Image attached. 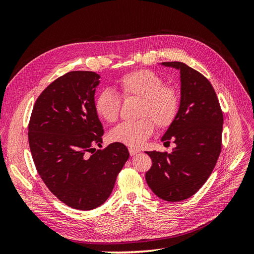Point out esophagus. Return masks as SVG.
I'll return each instance as SVG.
<instances>
[{
    "label": "esophagus",
    "instance_id": "1",
    "mask_svg": "<svg viewBox=\"0 0 254 254\" xmlns=\"http://www.w3.org/2000/svg\"><path fill=\"white\" fill-rule=\"evenodd\" d=\"M139 152H140L139 149H135V148H132V147L129 148L130 156H135V155H137V153H139Z\"/></svg>",
    "mask_w": 254,
    "mask_h": 254
}]
</instances>
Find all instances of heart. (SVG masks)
<instances>
[{
	"mask_svg": "<svg viewBox=\"0 0 254 254\" xmlns=\"http://www.w3.org/2000/svg\"><path fill=\"white\" fill-rule=\"evenodd\" d=\"M115 89L123 98H140L135 122L122 123L110 131V140L130 147H140L155 129L170 127L179 112L180 98L177 91L165 86L161 76L150 70L128 72L115 81ZM121 99L111 90H104L94 99L97 117L113 123L119 119Z\"/></svg>",
	"mask_w": 254,
	"mask_h": 254,
	"instance_id": "heart-1",
	"label": "heart"
}]
</instances>
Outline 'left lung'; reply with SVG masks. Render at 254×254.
Masks as SVG:
<instances>
[{
	"label": "left lung",
	"instance_id": "1",
	"mask_svg": "<svg viewBox=\"0 0 254 254\" xmlns=\"http://www.w3.org/2000/svg\"><path fill=\"white\" fill-rule=\"evenodd\" d=\"M180 71V107L161 141L176 144L172 153L146 151L152 165L145 178L159 198L177 202L199 190L212 174L221 150L224 117L211 82L179 61L162 63Z\"/></svg>",
	"mask_w": 254,
	"mask_h": 254
}]
</instances>
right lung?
Segmentation results:
<instances>
[{
    "instance_id": "obj_1",
    "label": "right lung",
    "mask_w": 254,
    "mask_h": 254,
    "mask_svg": "<svg viewBox=\"0 0 254 254\" xmlns=\"http://www.w3.org/2000/svg\"><path fill=\"white\" fill-rule=\"evenodd\" d=\"M101 76L73 71L54 80L37 98L28 142L41 179L60 201L76 210L96 209L109 198L129 158L126 146L102 147L104 129L94 110Z\"/></svg>"
}]
</instances>
